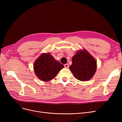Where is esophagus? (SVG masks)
Returning <instances> with one entry per match:
<instances>
[{
	"instance_id": "obj_1",
	"label": "esophagus",
	"mask_w": 122,
	"mask_h": 122,
	"mask_svg": "<svg viewBox=\"0 0 122 122\" xmlns=\"http://www.w3.org/2000/svg\"><path fill=\"white\" fill-rule=\"evenodd\" d=\"M64 67H65V68H68V67H69V65H68V64H65V65H64Z\"/></svg>"
}]
</instances>
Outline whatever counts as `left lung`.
<instances>
[{"label": "left lung", "instance_id": "1", "mask_svg": "<svg viewBox=\"0 0 122 122\" xmlns=\"http://www.w3.org/2000/svg\"><path fill=\"white\" fill-rule=\"evenodd\" d=\"M97 62L86 50L79 51L72 57L70 69L75 78L80 81H86L93 76L96 71Z\"/></svg>", "mask_w": 122, "mask_h": 122}]
</instances>
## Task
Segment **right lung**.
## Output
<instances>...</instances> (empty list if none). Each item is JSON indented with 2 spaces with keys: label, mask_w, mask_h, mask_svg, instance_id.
<instances>
[{
  "label": "right lung",
  "mask_w": 122,
  "mask_h": 122,
  "mask_svg": "<svg viewBox=\"0 0 122 122\" xmlns=\"http://www.w3.org/2000/svg\"><path fill=\"white\" fill-rule=\"evenodd\" d=\"M34 67L38 78L44 81H48L54 78L64 66L55 61L50 53H43L36 61Z\"/></svg>",
  "instance_id": "add662e5"
}]
</instances>
